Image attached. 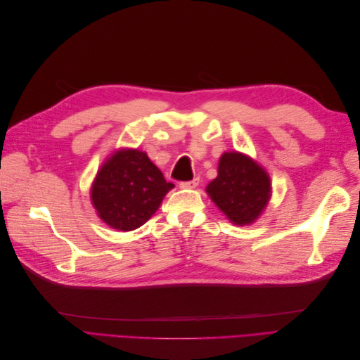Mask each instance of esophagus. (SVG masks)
I'll return each mask as SVG.
<instances>
[{
	"instance_id": "obj_1",
	"label": "esophagus",
	"mask_w": 360,
	"mask_h": 360,
	"mask_svg": "<svg viewBox=\"0 0 360 360\" xmlns=\"http://www.w3.org/2000/svg\"><path fill=\"white\" fill-rule=\"evenodd\" d=\"M200 180L198 179H193V180H189V181H181L180 183V189H193L198 186Z\"/></svg>"
}]
</instances>
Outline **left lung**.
Listing matches in <instances>:
<instances>
[{
  "instance_id": "1",
  "label": "left lung",
  "mask_w": 360,
  "mask_h": 360,
  "mask_svg": "<svg viewBox=\"0 0 360 360\" xmlns=\"http://www.w3.org/2000/svg\"><path fill=\"white\" fill-rule=\"evenodd\" d=\"M270 189L264 168L246 155L230 151L221 156L217 177L205 191L233 224L248 225L266 209Z\"/></svg>"
}]
</instances>
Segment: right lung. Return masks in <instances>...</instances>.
<instances>
[{
	"mask_svg": "<svg viewBox=\"0 0 360 360\" xmlns=\"http://www.w3.org/2000/svg\"><path fill=\"white\" fill-rule=\"evenodd\" d=\"M172 188L144 151L118 150L97 172L91 202L106 225L132 231L156 213Z\"/></svg>",
	"mask_w": 360,
	"mask_h": 360,
	"instance_id": "obj_1",
	"label": "right lung"
}]
</instances>
